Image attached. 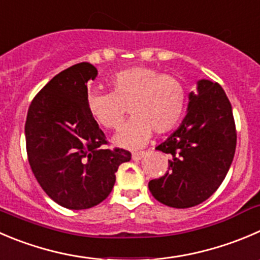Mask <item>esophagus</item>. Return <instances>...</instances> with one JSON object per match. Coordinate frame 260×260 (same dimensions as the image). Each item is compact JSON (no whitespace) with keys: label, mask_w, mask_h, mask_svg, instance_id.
I'll return each instance as SVG.
<instances>
[{"label":"esophagus","mask_w":260,"mask_h":260,"mask_svg":"<svg viewBox=\"0 0 260 260\" xmlns=\"http://www.w3.org/2000/svg\"><path fill=\"white\" fill-rule=\"evenodd\" d=\"M146 156V152H133L132 153V158L135 161H138V160H142L143 157Z\"/></svg>","instance_id":"esophagus-1"}]
</instances>
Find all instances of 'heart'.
<instances>
[{
    "label": "heart",
    "instance_id": "heart-1",
    "mask_svg": "<svg viewBox=\"0 0 260 260\" xmlns=\"http://www.w3.org/2000/svg\"><path fill=\"white\" fill-rule=\"evenodd\" d=\"M108 86L110 92H89L87 110L100 125L117 129L128 107L132 118L114 137L120 147H141L152 131L158 135L169 132L183 117L186 91L178 77L136 66L113 75Z\"/></svg>",
    "mask_w": 260,
    "mask_h": 260
}]
</instances>
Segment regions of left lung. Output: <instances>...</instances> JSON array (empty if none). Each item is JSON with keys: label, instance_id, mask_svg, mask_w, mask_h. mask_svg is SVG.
Listing matches in <instances>:
<instances>
[{"label": "left lung", "instance_id": "obj_1", "mask_svg": "<svg viewBox=\"0 0 260 260\" xmlns=\"http://www.w3.org/2000/svg\"><path fill=\"white\" fill-rule=\"evenodd\" d=\"M236 148L230 100L217 82L200 80L189 94L180 127L156 150L169 153V170L148 183L155 200L174 208L205 202L225 179Z\"/></svg>", "mask_w": 260, "mask_h": 260}]
</instances>
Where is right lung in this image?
I'll use <instances>...</instances> for the list:
<instances>
[{
  "mask_svg": "<svg viewBox=\"0 0 260 260\" xmlns=\"http://www.w3.org/2000/svg\"><path fill=\"white\" fill-rule=\"evenodd\" d=\"M98 76L81 62L55 75L32 99L25 123L30 168L43 190L69 210L99 205L112 191L123 148L105 150V135L87 110V81Z\"/></svg>",
  "mask_w": 260,
  "mask_h": 260,
  "instance_id": "add662e5",
  "label": "right lung"
}]
</instances>
